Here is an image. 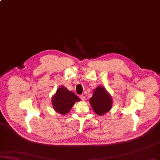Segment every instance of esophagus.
Instances as JSON below:
<instances>
[{"instance_id": "esophagus-1", "label": "esophagus", "mask_w": 160, "mask_h": 160, "mask_svg": "<svg viewBox=\"0 0 160 160\" xmlns=\"http://www.w3.org/2000/svg\"><path fill=\"white\" fill-rule=\"evenodd\" d=\"M80 98L81 100H82V101H85V100H86V97H85V96H84V95H80Z\"/></svg>"}]
</instances>
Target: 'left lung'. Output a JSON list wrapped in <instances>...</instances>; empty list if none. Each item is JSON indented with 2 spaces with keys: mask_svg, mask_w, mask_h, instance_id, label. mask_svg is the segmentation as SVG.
<instances>
[{
  "mask_svg": "<svg viewBox=\"0 0 160 160\" xmlns=\"http://www.w3.org/2000/svg\"><path fill=\"white\" fill-rule=\"evenodd\" d=\"M90 104L98 115L102 116L109 111L112 105V100L106 90L102 86L94 90L92 97L90 99Z\"/></svg>",
  "mask_w": 160,
  "mask_h": 160,
  "instance_id": "left-lung-1",
  "label": "left lung"
}]
</instances>
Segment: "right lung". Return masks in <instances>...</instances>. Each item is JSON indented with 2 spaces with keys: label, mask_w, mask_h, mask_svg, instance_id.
I'll return each mask as SVG.
<instances>
[{
  "label": "right lung",
  "mask_w": 160,
  "mask_h": 160,
  "mask_svg": "<svg viewBox=\"0 0 160 160\" xmlns=\"http://www.w3.org/2000/svg\"><path fill=\"white\" fill-rule=\"evenodd\" d=\"M52 106L54 109L60 114H66L77 101L80 98L74 92L67 90L65 87L61 86L56 91L52 97Z\"/></svg>",
  "instance_id": "right-lung-1"
}]
</instances>
